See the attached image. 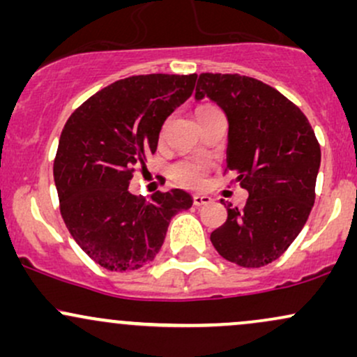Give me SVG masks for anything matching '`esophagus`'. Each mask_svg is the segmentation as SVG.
<instances>
[{"mask_svg":"<svg viewBox=\"0 0 357 357\" xmlns=\"http://www.w3.org/2000/svg\"><path fill=\"white\" fill-rule=\"evenodd\" d=\"M213 202V199L210 198V196H195L192 198V204H195L196 208H202V206H206V204H210Z\"/></svg>","mask_w":357,"mask_h":357,"instance_id":"34e87169","label":"esophagus"}]
</instances>
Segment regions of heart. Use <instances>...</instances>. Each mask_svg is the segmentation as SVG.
Wrapping results in <instances>:
<instances>
[{"label": "heart", "instance_id": "obj_1", "mask_svg": "<svg viewBox=\"0 0 357 357\" xmlns=\"http://www.w3.org/2000/svg\"><path fill=\"white\" fill-rule=\"evenodd\" d=\"M211 109H216V107L210 104L202 105V107H198V110H196V114L202 116V114L208 112V110ZM169 173H171V178H173V181L178 183L179 186L196 190V188H202L204 184V179H206V166L198 161H179L176 162V165H173Z\"/></svg>", "mask_w": 357, "mask_h": 357}]
</instances>
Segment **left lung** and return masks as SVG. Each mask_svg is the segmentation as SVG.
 Returning <instances> with one entry per match:
<instances>
[{
    "label": "left lung",
    "mask_w": 357,
    "mask_h": 357,
    "mask_svg": "<svg viewBox=\"0 0 357 357\" xmlns=\"http://www.w3.org/2000/svg\"><path fill=\"white\" fill-rule=\"evenodd\" d=\"M215 100L228 119L227 171L248 191L243 210L225 204L211 233L221 257L245 268L272 264L304 228L315 202L321 146L309 119L264 82L238 73H202L196 99Z\"/></svg>",
    "instance_id": "8db88e82"
}]
</instances>
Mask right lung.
<instances>
[{"label": "right lung", "mask_w": 357, "mask_h": 357, "mask_svg": "<svg viewBox=\"0 0 357 357\" xmlns=\"http://www.w3.org/2000/svg\"><path fill=\"white\" fill-rule=\"evenodd\" d=\"M191 75H132L99 90L68 117L53 178L60 213L73 240L100 267L137 270L158 255L169 221L192 204L181 190L130 195L137 166L158 149L159 132L191 97Z\"/></svg>", "instance_id": "add662e5"}]
</instances>
